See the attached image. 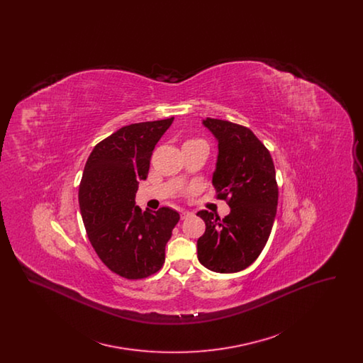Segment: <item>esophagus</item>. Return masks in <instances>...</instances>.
Segmentation results:
<instances>
[{"label":"esophagus","instance_id":"1","mask_svg":"<svg viewBox=\"0 0 363 363\" xmlns=\"http://www.w3.org/2000/svg\"><path fill=\"white\" fill-rule=\"evenodd\" d=\"M190 212L189 211H185V209H181V218L182 219H185V218H188L189 216Z\"/></svg>","mask_w":363,"mask_h":363}]
</instances>
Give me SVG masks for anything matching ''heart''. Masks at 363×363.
Segmentation results:
<instances>
[{"instance_id":"obj_1","label":"heart","mask_w":363,"mask_h":363,"mask_svg":"<svg viewBox=\"0 0 363 363\" xmlns=\"http://www.w3.org/2000/svg\"><path fill=\"white\" fill-rule=\"evenodd\" d=\"M189 141H196V140H188V141H186V143H189Z\"/></svg>"}]
</instances>
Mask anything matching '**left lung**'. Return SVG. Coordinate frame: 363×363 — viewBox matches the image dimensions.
<instances>
[{"label": "left lung", "instance_id": "8db88e82", "mask_svg": "<svg viewBox=\"0 0 363 363\" xmlns=\"http://www.w3.org/2000/svg\"><path fill=\"white\" fill-rule=\"evenodd\" d=\"M203 125L218 141L212 185L228 200L220 219L199 211L206 233L197 240V257L209 271L234 274L247 268L262 252L275 222L277 185L269 151L255 133L233 122L206 118Z\"/></svg>", "mask_w": 363, "mask_h": 363}]
</instances>
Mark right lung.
I'll list each match as a JSON object with an SVG mask.
<instances>
[{
  "label": "right lung",
  "instance_id": "1",
  "mask_svg": "<svg viewBox=\"0 0 363 363\" xmlns=\"http://www.w3.org/2000/svg\"><path fill=\"white\" fill-rule=\"evenodd\" d=\"M173 121L123 126L96 144L86 159L79 188L86 235L104 265L125 279H143L162 268L166 243L179 220L172 208L141 212L135 206L156 143Z\"/></svg>",
  "mask_w": 363,
  "mask_h": 363
}]
</instances>
